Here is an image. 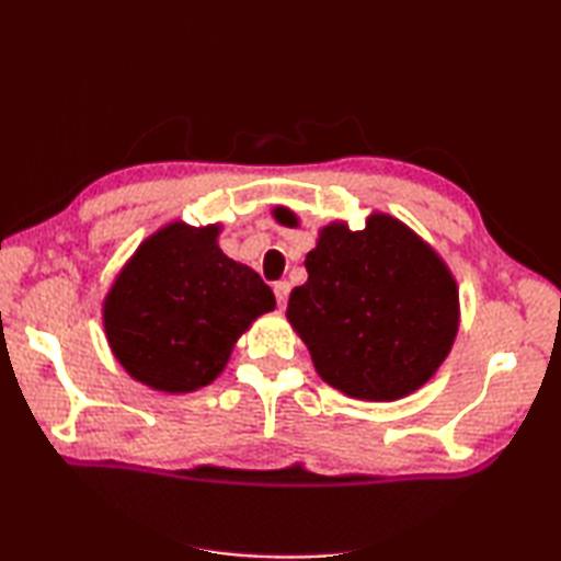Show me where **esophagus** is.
<instances>
[{
	"mask_svg": "<svg viewBox=\"0 0 561 561\" xmlns=\"http://www.w3.org/2000/svg\"><path fill=\"white\" fill-rule=\"evenodd\" d=\"M289 289H291V284H289L287 279H282V282H274V297H277L279 307H282L284 301H287V297H289Z\"/></svg>",
	"mask_w": 561,
	"mask_h": 561,
	"instance_id": "esophagus-1",
	"label": "esophagus"
}]
</instances>
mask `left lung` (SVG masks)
<instances>
[{
  "mask_svg": "<svg viewBox=\"0 0 561 561\" xmlns=\"http://www.w3.org/2000/svg\"><path fill=\"white\" fill-rule=\"evenodd\" d=\"M277 220L294 225L279 207ZM294 287L287 319L319 376L346 396L396 401L435 374L458 331V289L421 237L388 215L321 230Z\"/></svg>",
  "mask_w": 561,
  "mask_h": 561,
  "instance_id": "1",
  "label": "left lung"
}]
</instances>
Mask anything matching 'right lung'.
<instances>
[{
  "label": "right lung",
  "instance_id": "1",
  "mask_svg": "<svg viewBox=\"0 0 561 561\" xmlns=\"http://www.w3.org/2000/svg\"><path fill=\"white\" fill-rule=\"evenodd\" d=\"M215 237L217 227L168 225L140 244L106 299L113 354L156 391L210 383L252 319L274 309L260 274L227 257Z\"/></svg>",
  "mask_w": 561,
  "mask_h": 561
}]
</instances>
